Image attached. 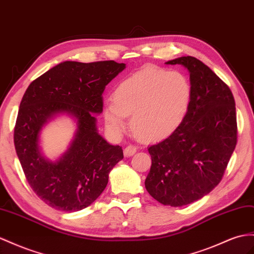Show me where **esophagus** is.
<instances>
[{
	"mask_svg": "<svg viewBox=\"0 0 254 254\" xmlns=\"http://www.w3.org/2000/svg\"><path fill=\"white\" fill-rule=\"evenodd\" d=\"M136 152V147L134 145H128L125 148V155L126 157H131Z\"/></svg>",
	"mask_w": 254,
	"mask_h": 254,
	"instance_id": "34e87169",
	"label": "esophagus"
}]
</instances>
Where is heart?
<instances>
[{
    "label": "heart",
    "instance_id": "heart-1",
    "mask_svg": "<svg viewBox=\"0 0 254 254\" xmlns=\"http://www.w3.org/2000/svg\"><path fill=\"white\" fill-rule=\"evenodd\" d=\"M192 100V84L184 73L144 67L122 80L105 102L106 127L115 135L127 128L131 117L134 131L147 140L172 135L184 122Z\"/></svg>",
    "mask_w": 254,
    "mask_h": 254
}]
</instances>
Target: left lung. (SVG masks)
Returning <instances> with one entry per match:
<instances>
[{"mask_svg":"<svg viewBox=\"0 0 254 254\" xmlns=\"http://www.w3.org/2000/svg\"><path fill=\"white\" fill-rule=\"evenodd\" d=\"M166 64L190 71L192 100L176 131L148 148L152 164L145 186L159 203L180 207L205 196L222 180L237 144L236 107L229 86L196 58Z\"/></svg>","mask_w":254,"mask_h":254,"instance_id":"obj_1","label":"left lung"}]
</instances>
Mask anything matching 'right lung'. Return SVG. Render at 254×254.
Listing matches in <instances>:
<instances>
[{
	"mask_svg": "<svg viewBox=\"0 0 254 254\" xmlns=\"http://www.w3.org/2000/svg\"><path fill=\"white\" fill-rule=\"evenodd\" d=\"M126 67L125 63L65 61L30 83L22 97L14 129L16 152L34 193L48 206L65 212L88 207L100 196L108 174L123 159L97 133L93 114L103 110L105 87ZM65 112L77 120L75 138L57 162L38 149V134L54 114Z\"/></svg>",
	"mask_w": 254,
	"mask_h": 254,
	"instance_id": "1",
	"label": "right lung"
}]
</instances>
